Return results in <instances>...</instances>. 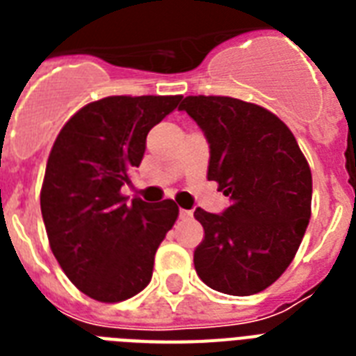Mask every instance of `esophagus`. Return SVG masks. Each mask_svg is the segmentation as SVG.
Returning <instances> with one entry per match:
<instances>
[{
  "mask_svg": "<svg viewBox=\"0 0 356 356\" xmlns=\"http://www.w3.org/2000/svg\"><path fill=\"white\" fill-rule=\"evenodd\" d=\"M179 218H181V220H190V218H192V211H186V209H179Z\"/></svg>",
  "mask_w": 356,
  "mask_h": 356,
  "instance_id": "34e87169",
  "label": "esophagus"
}]
</instances>
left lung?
I'll use <instances>...</instances> for the list:
<instances>
[{"instance_id": "8db88e82", "label": "left lung", "mask_w": 356, "mask_h": 356, "mask_svg": "<svg viewBox=\"0 0 356 356\" xmlns=\"http://www.w3.org/2000/svg\"><path fill=\"white\" fill-rule=\"evenodd\" d=\"M179 108L205 133L207 177L231 201L223 214L195 209L205 229L194 251L195 271L218 292H262L290 266L309 225V162L284 122L254 103L188 96Z\"/></svg>"}]
</instances>
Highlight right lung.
<instances>
[{
	"mask_svg": "<svg viewBox=\"0 0 356 356\" xmlns=\"http://www.w3.org/2000/svg\"><path fill=\"white\" fill-rule=\"evenodd\" d=\"M181 96H111L66 122L47 159L40 209L47 240L70 281L88 298L118 303L142 292L155 253L179 216L175 201L127 200L145 136Z\"/></svg>",
	"mask_w": 356,
	"mask_h": 356,
	"instance_id": "obj_1",
	"label": "right lung"
}]
</instances>
